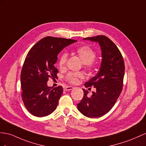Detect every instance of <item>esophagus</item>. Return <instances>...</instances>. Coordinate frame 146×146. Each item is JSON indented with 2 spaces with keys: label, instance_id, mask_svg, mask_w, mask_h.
I'll return each mask as SVG.
<instances>
[{
  "label": "esophagus",
  "instance_id": "obj_1",
  "mask_svg": "<svg viewBox=\"0 0 146 146\" xmlns=\"http://www.w3.org/2000/svg\"><path fill=\"white\" fill-rule=\"evenodd\" d=\"M73 89V87L72 86H66L64 88H63V90L64 91H70V90H72Z\"/></svg>",
  "mask_w": 146,
  "mask_h": 146
}]
</instances>
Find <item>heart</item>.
<instances>
[{
  "label": "heart",
  "mask_w": 146,
  "mask_h": 146,
  "mask_svg": "<svg viewBox=\"0 0 146 146\" xmlns=\"http://www.w3.org/2000/svg\"><path fill=\"white\" fill-rule=\"evenodd\" d=\"M76 54L84 63V66L89 71L94 70L96 66L94 59L96 57V52L91 47L88 46H81L76 48ZM67 61V54L62 53L59 58L58 65L63 69L66 66ZM84 75L81 72H70L66 76L65 79L71 84H77L80 79L84 78Z\"/></svg>",
  "instance_id": "obj_1"
}]
</instances>
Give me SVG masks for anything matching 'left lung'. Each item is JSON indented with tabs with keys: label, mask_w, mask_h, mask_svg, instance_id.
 Wrapping results in <instances>:
<instances>
[{
	"label": "left lung",
	"mask_w": 146,
	"mask_h": 146,
	"mask_svg": "<svg viewBox=\"0 0 146 146\" xmlns=\"http://www.w3.org/2000/svg\"><path fill=\"white\" fill-rule=\"evenodd\" d=\"M84 39L98 42L102 50V63L99 72L85 83L86 88L94 86L96 92L91 97L83 89V98L78 104V109L89 118L102 117L113 107L123 89L125 63L120 51L106 36L99 35ZM90 89V88H89Z\"/></svg>",
	"instance_id": "left-lung-1"
}]
</instances>
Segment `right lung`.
I'll return each instance as SVG.
<instances>
[{
    "label": "right lung",
    "instance_id": "add662e5",
    "mask_svg": "<svg viewBox=\"0 0 146 146\" xmlns=\"http://www.w3.org/2000/svg\"><path fill=\"white\" fill-rule=\"evenodd\" d=\"M76 40L47 36L31 48L22 67L20 81L21 98L29 112L37 117L52 113L57 107L63 88L48 87V78L57 77L54 64L63 48Z\"/></svg>",
    "mask_w": 146,
    "mask_h": 146
}]
</instances>
